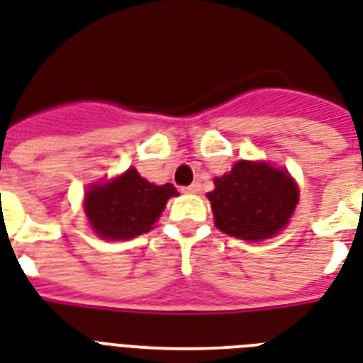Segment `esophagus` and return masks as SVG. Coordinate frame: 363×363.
Listing matches in <instances>:
<instances>
[{
	"label": "esophagus",
	"instance_id": "esophagus-1",
	"mask_svg": "<svg viewBox=\"0 0 363 363\" xmlns=\"http://www.w3.org/2000/svg\"><path fill=\"white\" fill-rule=\"evenodd\" d=\"M200 182H192L190 186H184L182 188V192H186V194H198L200 192Z\"/></svg>",
	"mask_w": 363,
	"mask_h": 363
}]
</instances>
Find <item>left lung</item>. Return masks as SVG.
Instances as JSON below:
<instances>
[{"label":"left lung","mask_w":363,"mask_h":363,"mask_svg":"<svg viewBox=\"0 0 363 363\" xmlns=\"http://www.w3.org/2000/svg\"><path fill=\"white\" fill-rule=\"evenodd\" d=\"M218 230L259 242L276 236L289 223L298 201L291 175L264 162H236L230 173L215 179L207 194Z\"/></svg>","instance_id":"1"}]
</instances>
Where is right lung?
I'll use <instances>...</instances> for the list:
<instances>
[{
    "label": "right lung",
    "instance_id": "1",
    "mask_svg": "<svg viewBox=\"0 0 363 363\" xmlns=\"http://www.w3.org/2000/svg\"><path fill=\"white\" fill-rule=\"evenodd\" d=\"M173 184H152L129 169L114 181L93 184L85 192V215L96 236L104 240H129L152 230L171 196Z\"/></svg>",
    "mask_w": 363,
    "mask_h": 363
}]
</instances>
